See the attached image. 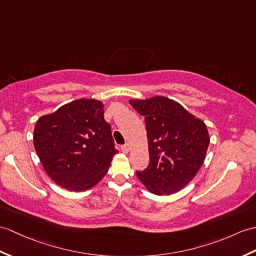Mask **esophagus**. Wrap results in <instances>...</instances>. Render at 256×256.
Masks as SVG:
<instances>
[{"label": "esophagus", "mask_w": 256, "mask_h": 256, "mask_svg": "<svg viewBox=\"0 0 256 256\" xmlns=\"http://www.w3.org/2000/svg\"><path fill=\"white\" fill-rule=\"evenodd\" d=\"M130 150V144H124L123 146H121V150H122L123 152H128Z\"/></svg>", "instance_id": "esophagus-1"}]
</instances>
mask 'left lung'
<instances>
[{"label": "left lung", "mask_w": 256, "mask_h": 256, "mask_svg": "<svg viewBox=\"0 0 256 256\" xmlns=\"http://www.w3.org/2000/svg\"><path fill=\"white\" fill-rule=\"evenodd\" d=\"M130 104L145 116L150 152V164L136 176L156 195L179 192L193 180L205 160L210 145L205 123L176 101L162 96L130 100Z\"/></svg>", "instance_id": "1"}]
</instances>
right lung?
I'll return each instance as SVG.
<instances>
[{"label":"right lung","instance_id":"1","mask_svg":"<svg viewBox=\"0 0 256 256\" xmlns=\"http://www.w3.org/2000/svg\"><path fill=\"white\" fill-rule=\"evenodd\" d=\"M34 145L51 179L74 192L96 186L118 152L104 104L94 99L75 100L41 116L34 126Z\"/></svg>","mask_w":256,"mask_h":256}]
</instances>
